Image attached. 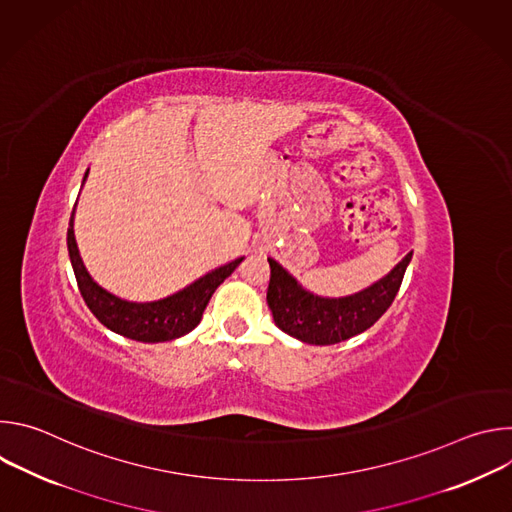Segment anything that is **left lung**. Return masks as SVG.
Masks as SVG:
<instances>
[{"instance_id": "8db88e82", "label": "left lung", "mask_w": 512, "mask_h": 512, "mask_svg": "<svg viewBox=\"0 0 512 512\" xmlns=\"http://www.w3.org/2000/svg\"><path fill=\"white\" fill-rule=\"evenodd\" d=\"M413 253L371 287L348 298H318L306 291L277 261L271 267L267 304L277 328L308 344H336L371 328L393 304Z\"/></svg>"}]
</instances>
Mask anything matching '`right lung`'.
<instances>
[{
  "mask_svg": "<svg viewBox=\"0 0 512 512\" xmlns=\"http://www.w3.org/2000/svg\"><path fill=\"white\" fill-rule=\"evenodd\" d=\"M72 214H75V210H72ZM66 245H68L72 269H75L79 291L89 310L95 314V318L103 326L137 342H166V340L180 338L188 334L192 328H196L204 308L208 306L214 294V289L221 285L245 259V257L235 259L223 267L206 273L204 277H200L198 281H194L192 285H188L186 289L178 291V294L170 298L150 302V304H133V302L115 298L113 294H109V291H105L91 279L77 249L75 231H72V216L68 223Z\"/></svg>",
  "mask_w": 512,
  "mask_h": 512,
  "instance_id": "add662e5",
  "label": "right lung"
}]
</instances>
